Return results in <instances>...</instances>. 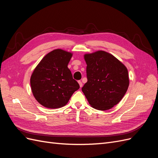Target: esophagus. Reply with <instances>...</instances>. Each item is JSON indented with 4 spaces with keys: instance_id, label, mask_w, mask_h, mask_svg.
<instances>
[{
    "instance_id": "1",
    "label": "esophagus",
    "mask_w": 158,
    "mask_h": 158,
    "mask_svg": "<svg viewBox=\"0 0 158 158\" xmlns=\"http://www.w3.org/2000/svg\"><path fill=\"white\" fill-rule=\"evenodd\" d=\"M78 82V84H79V85H80V88H82V82H81V81H80V80H79Z\"/></svg>"
}]
</instances>
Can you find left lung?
<instances>
[{"label": "left lung", "instance_id": "8db88e82", "mask_svg": "<svg viewBox=\"0 0 158 158\" xmlns=\"http://www.w3.org/2000/svg\"><path fill=\"white\" fill-rule=\"evenodd\" d=\"M88 82L82 88L89 105L106 111L118 104L129 85L128 70L113 55L98 51L84 55Z\"/></svg>", "mask_w": 158, "mask_h": 158}]
</instances>
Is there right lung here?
<instances>
[{
    "instance_id": "1",
    "label": "right lung",
    "mask_w": 158,
    "mask_h": 158,
    "mask_svg": "<svg viewBox=\"0 0 158 158\" xmlns=\"http://www.w3.org/2000/svg\"><path fill=\"white\" fill-rule=\"evenodd\" d=\"M72 56L73 52L55 49L47 53L33 71L31 92L41 106L49 109L63 107L80 88L68 68Z\"/></svg>"
}]
</instances>
